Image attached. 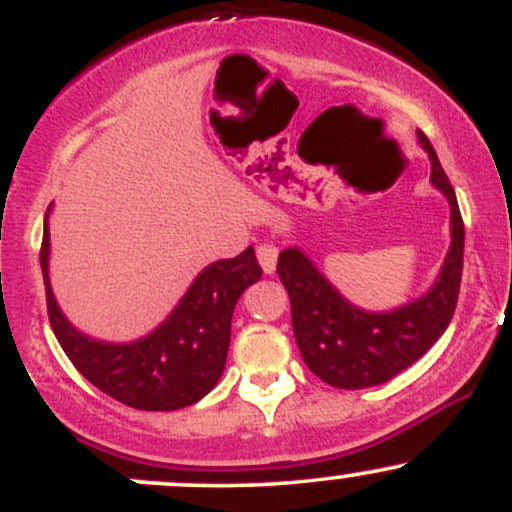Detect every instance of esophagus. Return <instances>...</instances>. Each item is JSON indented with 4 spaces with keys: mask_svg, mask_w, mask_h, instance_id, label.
Here are the masks:
<instances>
[{
    "mask_svg": "<svg viewBox=\"0 0 512 512\" xmlns=\"http://www.w3.org/2000/svg\"><path fill=\"white\" fill-rule=\"evenodd\" d=\"M276 257H279V250L274 248V245L264 243L257 248V260H260V267L264 274H274L276 269Z\"/></svg>",
    "mask_w": 512,
    "mask_h": 512,
    "instance_id": "1",
    "label": "esophagus"
}]
</instances>
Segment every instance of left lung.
<instances>
[{"label": "left lung", "instance_id": "obj_1", "mask_svg": "<svg viewBox=\"0 0 512 512\" xmlns=\"http://www.w3.org/2000/svg\"><path fill=\"white\" fill-rule=\"evenodd\" d=\"M416 139L431 158V185L450 204V248L438 279L424 296L378 313L351 303L301 248H286L276 264L291 298L293 334L305 366L339 390H363L392 380L438 342L455 313L464 223L455 190L431 142L421 129Z\"/></svg>", "mask_w": 512, "mask_h": 512}]
</instances>
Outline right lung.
Segmentation results:
<instances>
[{
	"mask_svg": "<svg viewBox=\"0 0 512 512\" xmlns=\"http://www.w3.org/2000/svg\"><path fill=\"white\" fill-rule=\"evenodd\" d=\"M50 211L45 214L43 267L50 325L76 370L117 402L144 411L190 407L209 395L226 368L231 320L238 298L260 281L255 248L207 264L166 320L132 342H103L76 330L50 284Z\"/></svg>",
	"mask_w": 512,
	"mask_h": 512,
	"instance_id": "add662e5",
	"label": "right lung"
}]
</instances>
